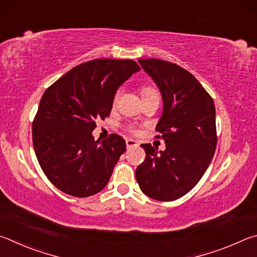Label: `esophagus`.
Returning a JSON list of instances; mask_svg holds the SVG:
<instances>
[{
    "label": "esophagus",
    "instance_id": "34e87169",
    "mask_svg": "<svg viewBox=\"0 0 257 257\" xmlns=\"http://www.w3.org/2000/svg\"><path fill=\"white\" fill-rule=\"evenodd\" d=\"M126 147H127V149H130V148L138 147V142L132 140V139H128V140H126Z\"/></svg>",
    "mask_w": 257,
    "mask_h": 257
}]
</instances>
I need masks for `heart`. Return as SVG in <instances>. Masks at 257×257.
<instances>
[{"instance_id":"1","label":"heart","mask_w":257,"mask_h":257,"mask_svg":"<svg viewBox=\"0 0 257 257\" xmlns=\"http://www.w3.org/2000/svg\"><path fill=\"white\" fill-rule=\"evenodd\" d=\"M154 93H158L154 88L146 87V88L142 89V97H143V96H148V94H154ZM118 97H119V91H117L116 94H115V97H114V102L117 101V99H118ZM128 130H130V132H132V133H136V134L138 133L137 130L133 128L132 126H130Z\"/></svg>"}]
</instances>
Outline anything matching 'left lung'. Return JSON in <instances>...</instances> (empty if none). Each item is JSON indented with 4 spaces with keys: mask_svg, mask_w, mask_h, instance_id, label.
<instances>
[{
    "mask_svg": "<svg viewBox=\"0 0 257 257\" xmlns=\"http://www.w3.org/2000/svg\"><path fill=\"white\" fill-rule=\"evenodd\" d=\"M163 97V115L156 131L166 149L141 145L146 160L136 170L141 191L157 201H174L194 187L208 169L217 147L215 108L195 76L177 64L139 60ZM158 136L157 138H160Z\"/></svg>",
    "mask_w": 257,
    "mask_h": 257,
    "instance_id": "8db88e82",
    "label": "left lung"
}]
</instances>
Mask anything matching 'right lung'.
Masks as SVG:
<instances>
[{"mask_svg":"<svg viewBox=\"0 0 257 257\" xmlns=\"http://www.w3.org/2000/svg\"><path fill=\"white\" fill-rule=\"evenodd\" d=\"M141 67L132 60L99 58L73 67L44 92L33 123V143L54 186L88 197L107 185L126 150L118 134L94 141L96 121L109 116L115 93Z\"/></svg>","mask_w":257,"mask_h":257,"instance_id":"right-lung-1","label":"right lung"}]
</instances>
